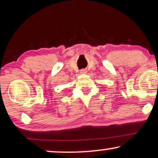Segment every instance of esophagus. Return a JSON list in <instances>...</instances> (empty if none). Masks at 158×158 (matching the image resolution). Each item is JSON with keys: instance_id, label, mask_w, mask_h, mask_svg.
<instances>
[{"instance_id": "obj_1", "label": "esophagus", "mask_w": 158, "mask_h": 158, "mask_svg": "<svg viewBox=\"0 0 158 158\" xmlns=\"http://www.w3.org/2000/svg\"><path fill=\"white\" fill-rule=\"evenodd\" d=\"M87 73V71L85 69H81V74H85V73Z\"/></svg>"}]
</instances>
